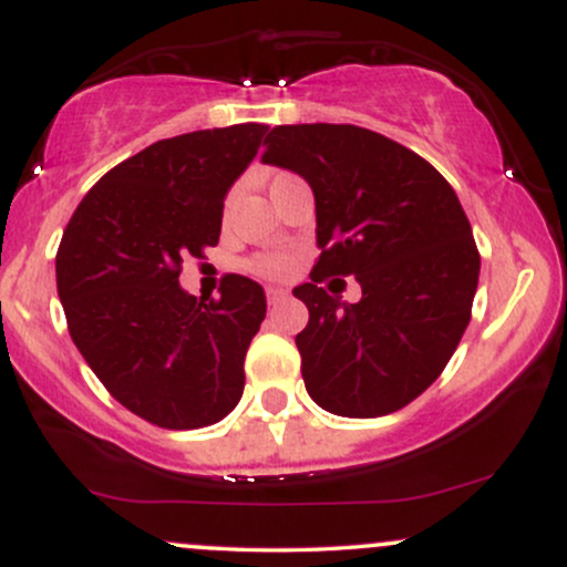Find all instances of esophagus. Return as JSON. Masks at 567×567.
<instances>
[{
	"instance_id": "obj_1",
	"label": "esophagus",
	"mask_w": 567,
	"mask_h": 567,
	"mask_svg": "<svg viewBox=\"0 0 567 567\" xmlns=\"http://www.w3.org/2000/svg\"><path fill=\"white\" fill-rule=\"evenodd\" d=\"M285 298H288V290H282V288H266V301H269L271 306L282 303Z\"/></svg>"
}]
</instances>
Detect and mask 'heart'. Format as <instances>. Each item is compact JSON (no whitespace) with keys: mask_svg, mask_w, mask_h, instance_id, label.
I'll use <instances>...</instances> for the list:
<instances>
[{"mask_svg":"<svg viewBox=\"0 0 567 567\" xmlns=\"http://www.w3.org/2000/svg\"><path fill=\"white\" fill-rule=\"evenodd\" d=\"M279 178H288V173H279L271 178V184ZM247 271L252 275H261V277H285L292 271V261L288 256H256L245 264Z\"/></svg>","mask_w":567,"mask_h":567,"instance_id":"obj_1","label":"heart"}]
</instances>
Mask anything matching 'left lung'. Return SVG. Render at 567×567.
<instances>
[{
    "mask_svg": "<svg viewBox=\"0 0 567 567\" xmlns=\"http://www.w3.org/2000/svg\"><path fill=\"white\" fill-rule=\"evenodd\" d=\"M266 165L288 167L317 202L320 258L292 296L306 392L328 413L375 419L426 392L472 320L480 252L453 186L424 157L357 125H279ZM357 276L347 305L319 285Z\"/></svg>",
    "mask_w": 567,
    "mask_h": 567,
    "instance_id": "left-lung-1",
    "label": "left lung"
}]
</instances>
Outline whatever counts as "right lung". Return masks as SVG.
<instances>
[{
    "mask_svg": "<svg viewBox=\"0 0 567 567\" xmlns=\"http://www.w3.org/2000/svg\"><path fill=\"white\" fill-rule=\"evenodd\" d=\"M266 130L245 122L152 143L103 175L63 231L55 279L71 341L109 394L154 426L218 424L243 396L264 288L226 275L220 298H194L178 277L218 245L226 192Z\"/></svg>",
    "mask_w": 567,
    "mask_h": 567,
    "instance_id": "right-lung-1",
    "label": "right lung"
}]
</instances>
